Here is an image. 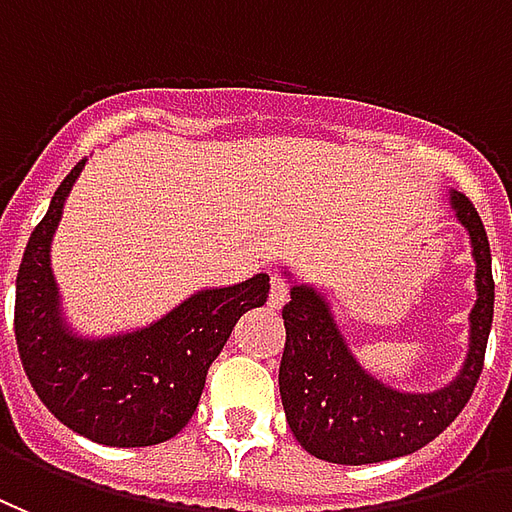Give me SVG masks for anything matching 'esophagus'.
I'll return each mask as SVG.
<instances>
[{
  "label": "esophagus",
  "mask_w": 512,
  "mask_h": 512,
  "mask_svg": "<svg viewBox=\"0 0 512 512\" xmlns=\"http://www.w3.org/2000/svg\"><path fill=\"white\" fill-rule=\"evenodd\" d=\"M289 294H292V286L286 283V278H281V275H272L270 300H267V305H270L272 311H278V308H283V305L289 302Z\"/></svg>",
  "instance_id": "34e87169"
}]
</instances>
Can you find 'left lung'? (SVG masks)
I'll return each instance as SVG.
<instances>
[{
  "label": "left lung",
  "mask_w": 512,
  "mask_h": 512,
  "mask_svg": "<svg viewBox=\"0 0 512 512\" xmlns=\"http://www.w3.org/2000/svg\"><path fill=\"white\" fill-rule=\"evenodd\" d=\"M453 207L475 248L477 302L464 371L445 390L406 395L374 382L352 360L327 305L313 289L294 286L292 300L283 305L281 401L297 442L316 458L360 466L414 453L434 442L475 393L494 322L491 245L475 204L464 193H453Z\"/></svg>",
  "instance_id": "8db88e82"
}]
</instances>
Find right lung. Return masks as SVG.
<instances>
[{
    "mask_svg": "<svg viewBox=\"0 0 512 512\" xmlns=\"http://www.w3.org/2000/svg\"><path fill=\"white\" fill-rule=\"evenodd\" d=\"M78 160L26 242L16 278V343L37 398L59 423L111 447L160 445L177 436L199 406L212 360L242 313L259 308L270 278L199 292L147 330L78 341L62 330L48 248Z\"/></svg>",
    "mask_w": 512,
    "mask_h": 512,
    "instance_id": "obj_1",
    "label": "right lung"
}]
</instances>
